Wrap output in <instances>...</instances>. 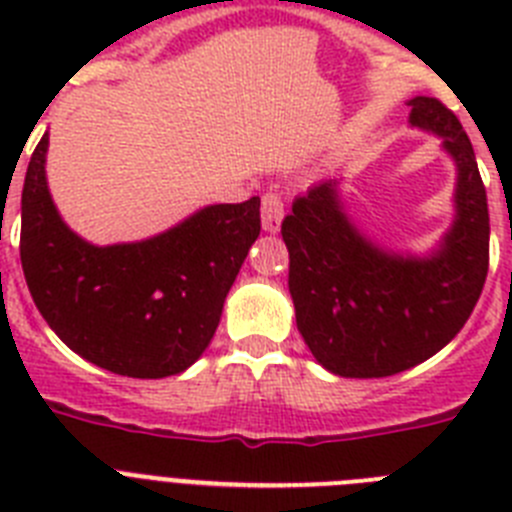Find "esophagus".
Here are the masks:
<instances>
[{
    "label": "esophagus",
    "mask_w": 512,
    "mask_h": 512,
    "mask_svg": "<svg viewBox=\"0 0 512 512\" xmlns=\"http://www.w3.org/2000/svg\"><path fill=\"white\" fill-rule=\"evenodd\" d=\"M284 217V202L277 192H266L261 200V225L266 233H277Z\"/></svg>",
    "instance_id": "esophagus-1"
}]
</instances>
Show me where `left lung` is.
Here are the masks:
<instances>
[{"label": "left lung", "instance_id": "1", "mask_svg": "<svg viewBox=\"0 0 512 512\" xmlns=\"http://www.w3.org/2000/svg\"><path fill=\"white\" fill-rule=\"evenodd\" d=\"M410 125L454 158L456 215L428 256H400L346 215L336 179L292 202L282 238L297 330L338 377H392L438 354L464 328L490 266V212L472 140L436 97L410 99Z\"/></svg>", "mask_w": 512, "mask_h": 512}]
</instances>
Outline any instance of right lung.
I'll return each mask as SVG.
<instances>
[{
  "label": "right lung",
  "mask_w": 512,
  "mask_h": 512,
  "mask_svg": "<svg viewBox=\"0 0 512 512\" xmlns=\"http://www.w3.org/2000/svg\"><path fill=\"white\" fill-rule=\"evenodd\" d=\"M48 133L22 187L20 259L45 323L112 374H182L215 336L223 302L261 233L259 197L210 205L138 243L94 246L63 223L45 182Z\"/></svg>",
  "instance_id": "1"
}]
</instances>
